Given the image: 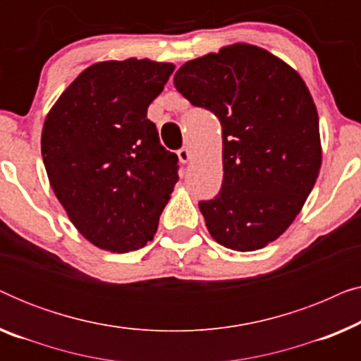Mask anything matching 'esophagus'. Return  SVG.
Wrapping results in <instances>:
<instances>
[{"mask_svg": "<svg viewBox=\"0 0 361 361\" xmlns=\"http://www.w3.org/2000/svg\"><path fill=\"white\" fill-rule=\"evenodd\" d=\"M177 156H179L180 162H189L190 157H192L189 147H180V149L177 151Z\"/></svg>", "mask_w": 361, "mask_h": 361, "instance_id": "esophagus-1", "label": "esophagus"}]
</instances>
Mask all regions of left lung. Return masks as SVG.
<instances>
[{"label": "left lung", "mask_w": 361, "mask_h": 361, "mask_svg": "<svg viewBox=\"0 0 361 361\" xmlns=\"http://www.w3.org/2000/svg\"><path fill=\"white\" fill-rule=\"evenodd\" d=\"M174 85L221 123L224 182L199 209L216 243L255 251L279 238L319 177V115L293 67L251 44L185 62Z\"/></svg>", "instance_id": "obj_1"}]
</instances>
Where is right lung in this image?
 <instances>
[{
    "label": "right lung",
    "mask_w": 361,
    "mask_h": 361,
    "mask_svg": "<svg viewBox=\"0 0 361 361\" xmlns=\"http://www.w3.org/2000/svg\"><path fill=\"white\" fill-rule=\"evenodd\" d=\"M174 68L149 59L93 63L47 113L41 151L49 182L73 226L98 248H142L179 180L177 154L147 120Z\"/></svg>",
    "instance_id": "right-lung-1"
}]
</instances>
